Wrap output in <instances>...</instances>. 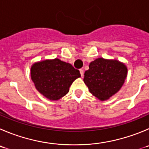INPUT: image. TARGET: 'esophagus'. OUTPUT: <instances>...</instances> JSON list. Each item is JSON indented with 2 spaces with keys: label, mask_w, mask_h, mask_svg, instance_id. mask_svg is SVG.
Instances as JSON below:
<instances>
[{
  "label": "esophagus",
  "mask_w": 149,
  "mask_h": 149,
  "mask_svg": "<svg viewBox=\"0 0 149 149\" xmlns=\"http://www.w3.org/2000/svg\"><path fill=\"white\" fill-rule=\"evenodd\" d=\"M79 71H80V73H81V76L83 77V76H84V70H83V69H80Z\"/></svg>",
  "instance_id": "1"
}]
</instances>
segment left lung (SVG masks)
<instances>
[{
  "label": "left lung",
  "instance_id": "1",
  "mask_svg": "<svg viewBox=\"0 0 149 149\" xmlns=\"http://www.w3.org/2000/svg\"><path fill=\"white\" fill-rule=\"evenodd\" d=\"M127 71L126 65L119 61L98 58L90 62L84 81L94 96L106 101L120 90Z\"/></svg>",
  "mask_w": 149,
  "mask_h": 149
}]
</instances>
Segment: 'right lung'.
<instances>
[{
	"instance_id": "add662e5",
	"label": "right lung",
	"mask_w": 149,
	"mask_h": 149,
	"mask_svg": "<svg viewBox=\"0 0 149 149\" xmlns=\"http://www.w3.org/2000/svg\"><path fill=\"white\" fill-rule=\"evenodd\" d=\"M80 76L79 70L57 58L35 62L31 68V77L36 89L51 101L65 96L72 83Z\"/></svg>"
}]
</instances>
